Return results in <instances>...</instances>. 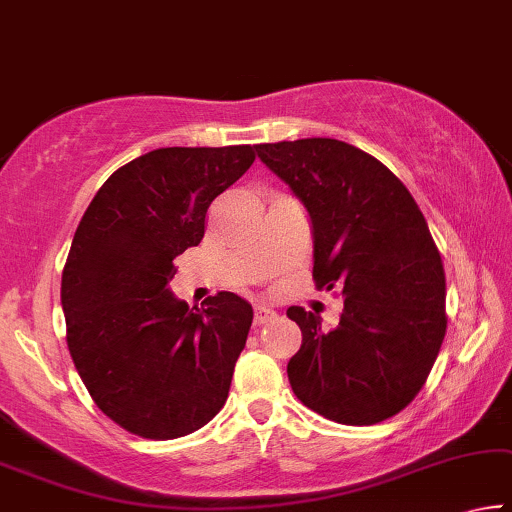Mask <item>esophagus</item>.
Returning a JSON list of instances; mask_svg holds the SVG:
<instances>
[{
    "label": "esophagus",
    "mask_w": 512,
    "mask_h": 512,
    "mask_svg": "<svg viewBox=\"0 0 512 512\" xmlns=\"http://www.w3.org/2000/svg\"><path fill=\"white\" fill-rule=\"evenodd\" d=\"M274 318H277V311H272L270 306H263V304H258L256 309H254V325H267V322H272Z\"/></svg>",
    "instance_id": "34e87169"
}]
</instances>
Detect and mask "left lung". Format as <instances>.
I'll use <instances>...</instances> for the list:
<instances>
[{"mask_svg": "<svg viewBox=\"0 0 512 512\" xmlns=\"http://www.w3.org/2000/svg\"><path fill=\"white\" fill-rule=\"evenodd\" d=\"M309 212L313 281L343 293L334 329L290 306L295 396L329 421L373 426L412 403L446 334V277L426 217L380 160L338 139L256 146Z\"/></svg>", "mask_w": 512, "mask_h": 512, "instance_id": "left-lung-1", "label": "left lung"}]
</instances>
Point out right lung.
I'll return each mask as SVG.
<instances>
[{
	"mask_svg": "<svg viewBox=\"0 0 512 512\" xmlns=\"http://www.w3.org/2000/svg\"><path fill=\"white\" fill-rule=\"evenodd\" d=\"M254 160L251 146L157 148L116 169L77 226L61 277L68 350L93 403L132 435H190L229 398L254 309L226 290L190 309L169 281Z\"/></svg>",
	"mask_w": 512,
	"mask_h": 512,
	"instance_id": "obj_1",
	"label": "right lung"
}]
</instances>
